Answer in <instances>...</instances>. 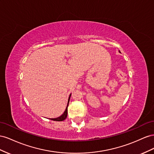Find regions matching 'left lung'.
I'll use <instances>...</instances> for the list:
<instances>
[{"instance_id": "1", "label": "left lung", "mask_w": 154, "mask_h": 154, "mask_svg": "<svg viewBox=\"0 0 154 154\" xmlns=\"http://www.w3.org/2000/svg\"><path fill=\"white\" fill-rule=\"evenodd\" d=\"M119 52H120V51H119Z\"/></svg>"}]
</instances>
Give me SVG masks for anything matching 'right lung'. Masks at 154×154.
<instances>
[{
	"label": "right lung",
	"instance_id": "obj_1",
	"mask_svg": "<svg viewBox=\"0 0 154 154\" xmlns=\"http://www.w3.org/2000/svg\"><path fill=\"white\" fill-rule=\"evenodd\" d=\"M70 97H71V94L69 95V98H68V104H67V106L66 108V109L65 111L64 112V113L61 115L60 117H57V118H54V119H50L51 120H53V121H63L64 120H65L66 119L67 117V116H68V104H69V99H70Z\"/></svg>",
	"mask_w": 154,
	"mask_h": 154
}]
</instances>
